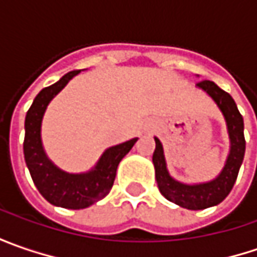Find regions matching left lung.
<instances>
[{
    "instance_id": "obj_1",
    "label": "left lung",
    "mask_w": 257,
    "mask_h": 257,
    "mask_svg": "<svg viewBox=\"0 0 257 257\" xmlns=\"http://www.w3.org/2000/svg\"><path fill=\"white\" fill-rule=\"evenodd\" d=\"M197 85L216 101L227 123V130H229V137H230V154L219 177L209 183L193 184V186L176 182L170 177V174L166 169L162 143L157 137H154L156 149L153 153V164L156 169V180H157L159 190L167 200L176 203L182 207H186L189 210H202V209L212 207L227 197V194L230 193L237 179L239 169L242 166L243 157H244V150H246V140H244V133H243V127H244L243 117L242 114L239 113L237 105L232 98V95L223 91L220 87H217L213 81H209V80L199 81Z\"/></svg>"
}]
</instances>
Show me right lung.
Listing matches in <instances>:
<instances>
[{"label":"right lung","mask_w":257,"mask_h":257,"mask_svg":"<svg viewBox=\"0 0 257 257\" xmlns=\"http://www.w3.org/2000/svg\"><path fill=\"white\" fill-rule=\"evenodd\" d=\"M80 73L70 71L55 84L43 88L25 115L24 157L35 187L47 202L64 209H84L104 199L113 187L118 163L132 150L137 137L105 150L95 169L84 174H68L51 163L41 144V120L48 103Z\"/></svg>","instance_id":"obj_1"}]
</instances>
